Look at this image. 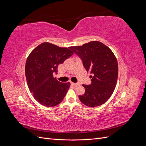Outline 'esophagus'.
<instances>
[{"label": "esophagus", "mask_w": 146, "mask_h": 146, "mask_svg": "<svg viewBox=\"0 0 146 146\" xmlns=\"http://www.w3.org/2000/svg\"><path fill=\"white\" fill-rule=\"evenodd\" d=\"M71 85L74 86H76L77 85H78V83H73V82H71Z\"/></svg>", "instance_id": "obj_1"}]
</instances>
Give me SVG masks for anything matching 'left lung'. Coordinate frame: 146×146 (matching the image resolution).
I'll return each instance as SVG.
<instances>
[{"label": "left lung", "instance_id": "8db88e82", "mask_svg": "<svg viewBox=\"0 0 146 146\" xmlns=\"http://www.w3.org/2000/svg\"><path fill=\"white\" fill-rule=\"evenodd\" d=\"M70 48L82 60L87 71L93 74L91 84L83 85L85 94L79 96L82 102L89 107L104 104L115 89L118 77V64L115 55L110 48L98 41Z\"/></svg>", "mask_w": 146, "mask_h": 146}]
</instances>
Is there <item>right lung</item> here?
<instances>
[{
  "mask_svg": "<svg viewBox=\"0 0 146 146\" xmlns=\"http://www.w3.org/2000/svg\"><path fill=\"white\" fill-rule=\"evenodd\" d=\"M74 52L70 47H60L43 42L30 53L26 61L25 77L30 92L39 104L52 107L63 100L70 83H61L54 77L60 64Z\"/></svg>",
  "mask_w": 146,
  "mask_h": 146,
  "instance_id": "add662e5",
  "label": "right lung"
}]
</instances>
